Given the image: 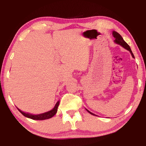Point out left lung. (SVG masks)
Segmentation results:
<instances>
[{"label":"left lung","instance_id":"8db88e82","mask_svg":"<svg viewBox=\"0 0 146 146\" xmlns=\"http://www.w3.org/2000/svg\"><path fill=\"white\" fill-rule=\"evenodd\" d=\"M113 37H115V40H114L115 42L117 43V44H119V45H120L121 46H122L123 48L126 49L127 50L129 51L131 54V55H132L133 57L135 58L134 55H133V52L131 51V49L129 46L128 45V44H127L126 42H125L124 40H123V38L122 37V36H121L119 33H117V31H113ZM87 110V111H88V113H90V114L96 116V115L93 114V113L90 112V111H88V110Z\"/></svg>","mask_w":146,"mask_h":146}]
</instances>
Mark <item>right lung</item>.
Wrapping results in <instances>:
<instances>
[{"mask_svg": "<svg viewBox=\"0 0 146 146\" xmlns=\"http://www.w3.org/2000/svg\"><path fill=\"white\" fill-rule=\"evenodd\" d=\"M59 102H60V101H58V102H56L55 107L53 108V110H51V111H49L48 112L42 113V114H39V115H32V114H30V113L22 111L20 110L19 108L17 109H18V110L24 116V117L31 118V119H33V120H42L48 119V118L53 117V116L56 114V112H57V109L59 105Z\"/></svg>", "mask_w": 146, "mask_h": 146, "instance_id": "add662e5", "label": "right lung"}]
</instances>
